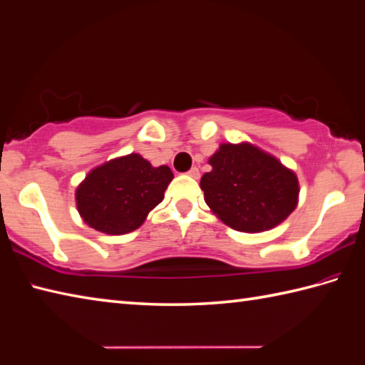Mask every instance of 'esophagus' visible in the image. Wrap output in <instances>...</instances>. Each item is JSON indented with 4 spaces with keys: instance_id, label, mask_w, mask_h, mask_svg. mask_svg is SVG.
I'll use <instances>...</instances> for the list:
<instances>
[{
    "instance_id": "obj_1",
    "label": "esophagus",
    "mask_w": 365,
    "mask_h": 365,
    "mask_svg": "<svg viewBox=\"0 0 365 365\" xmlns=\"http://www.w3.org/2000/svg\"><path fill=\"white\" fill-rule=\"evenodd\" d=\"M187 175L192 176V178H198L200 176V170L197 167H192L189 172H187Z\"/></svg>"
}]
</instances>
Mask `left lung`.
Instances as JSON below:
<instances>
[{"instance_id": "left-lung-1", "label": "left lung", "mask_w": 365, "mask_h": 365, "mask_svg": "<svg viewBox=\"0 0 365 365\" xmlns=\"http://www.w3.org/2000/svg\"><path fill=\"white\" fill-rule=\"evenodd\" d=\"M209 164L212 170L201 176L200 187L209 209L232 230H272L298 205L294 170L253 143H222Z\"/></svg>"}]
</instances>
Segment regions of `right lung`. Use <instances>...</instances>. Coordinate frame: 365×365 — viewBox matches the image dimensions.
Listing matches in <instances>:
<instances>
[{
  "label": "right lung",
  "instance_id": "obj_1",
  "mask_svg": "<svg viewBox=\"0 0 365 365\" xmlns=\"http://www.w3.org/2000/svg\"><path fill=\"white\" fill-rule=\"evenodd\" d=\"M173 173L153 167L139 153L110 159L92 168L75 192L76 209L91 228L120 236L143 225L162 200Z\"/></svg>",
  "mask_w": 365,
  "mask_h": 365
}]
</instances>
